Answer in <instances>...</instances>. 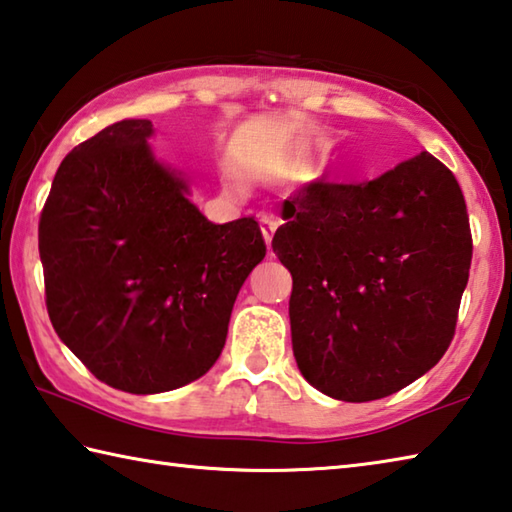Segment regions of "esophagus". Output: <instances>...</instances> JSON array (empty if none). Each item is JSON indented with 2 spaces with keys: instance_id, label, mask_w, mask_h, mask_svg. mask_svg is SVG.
Masks as SVG:
<instances>
[{
  "instance_id": "34e87169",
  "label": "esophagus",
  "mask_w": 512,
  "mask_h": 512,
  "mask_svg": "<svg viewBox=\"0 0 512 512\" xmlns=\"http://www.w3.org/2000/svg\"><path fill=\"white\" fill-rule=\"evenodd\" d=\"M259 228H262V235H264L266 246H271L273 235H275V230H277V219L273 215H262V219H259Z\"/></svg>"
}]
</instances>
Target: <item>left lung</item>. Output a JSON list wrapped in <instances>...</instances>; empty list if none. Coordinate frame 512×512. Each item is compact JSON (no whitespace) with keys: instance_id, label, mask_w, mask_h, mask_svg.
Instances as JSON below:
<instances>
[{"instance_id":"obj_1","label":"left lung","mask_w":512,"mask_h":512,"mask_svg":"<svg viewBox=\"0 0 512 512\" xmlns=\"http://www.w3.org/2000/svg\"><path fill=\"white\" fill-rule=\"evenodd\" d=\"M273 253L302 376L367 403L414 383L448 351L472 237L454 174L421 152L374 181H313L284 201Z\"/></svg>"}]
</instances>
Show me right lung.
<instances>
[{
  "instance_id": "obj_1",
  "label": "right lung",
  "mask_w": 512,
  "mask_h": 512,
  "mask_svg": "<svg viewBox=\"0 0 512 512\" xmlns=\"http://www.w3.org/2000/svg\"><path fill=\"white\" fill-rule=\"evenodd\" d=\"M152 134L150 120L127 118L73 147L40 217L55 333L129 394L170 392L215 365L239 288L266 255L253 217L201 215Z\"/></svg>"
}]
</instances>
